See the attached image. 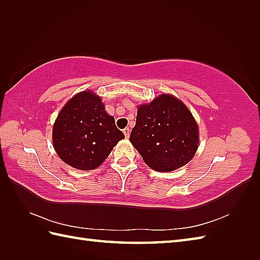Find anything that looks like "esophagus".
Instances as JSON below:
<instances>
[{
	"label": "esophagus",
	"mask_w": 260,
	"mask_h": 260,
	"mask_svg": "<svg viewBox=\"0 0 260 260\" xmlns=\"http://www.w3.org/2000/svg\"><path fill=\"white\" fill-rule=\"evenodd\" d=\"M123 133H124L126 139H128V137H129V133H131V129L128 128V127H126V128L123 129Z\"/></svg>",
	"instance_id": "34e87169"
}]
</instances>
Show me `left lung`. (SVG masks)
<instances>
[{
  "instance_id": "1",
  "label": "left lung",
  "mask_w": 260,
  "mask_h": 260,
  "mask_svg": "<svg viewBox=\"0 0 260 260\" xmlns=\"http://www.w3.org/2000/svg\"><path fill=\"white\" fill-rule=\"evenodd\" d=\"M129 141L148 167L158 172H171L184 167L194 156L199 128L180 99L163 93L137 108Z\"/></svg>"
}]
</instances>
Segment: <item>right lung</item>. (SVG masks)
Segmentation results:
<instances>
[{"label": "right lung", "mask_w": 260, "mask_h": 260, "mask_svg": "<svg viewBox=\"0 0 260 260\" xmlns=\"http://www.w3.org/2000/svg\"><path fill=\"white\" fill-rule=\"evenodd\" d=\"M125 139L102 99L91 90L77 93L60 110L52 129L59 157L75 169H97L117 143Z\"/></svg>", "instance_id": "right-lung-1"}]
</instances>
